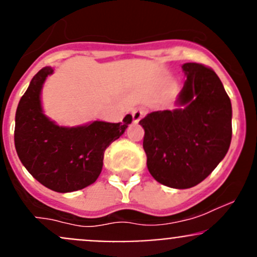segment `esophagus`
Listing matches in <instances>:
<instances>
[{"label": "esophagus", "instance_id": "obj_1", "mask_svg": "<svg viewBox=\"0 0 257 257\" xmlns=\"http://www.w3.org/2000/svg\"><path fill=\"white\" fill-rule=\"evenodd\" d=\"M145 114H147V109L145 108H137V109H134L133 113H132V115H133V123H139Z\"/></svg>", "mask_w": 257, "mask_h": 257}]
</instances>
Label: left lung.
Returning <instances> with one entry per match:
<instances>
[{
  "label": "left lung",
  "instance_id": "1",
  "mask_svg": "<svg viewBox=\"0 0 257 257\" xmlns=\"http://www.w3.org/2000/svg\"><path fill=\"white\" fill-rule=\"evenodd\" d=\"M186 79L178 109L144 116L143 148L148 170L163 185H198L224 159L231 143V102L214 71L200 63L183 64Z\"/></svg>",
  "mask_w": 257,
  "mask_h": 257
}]
</instances>
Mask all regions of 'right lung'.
I'll list each match as a JSON object with an SVG mask.
<instances>
[{
  "mask_svg": "<svg viewBox=\"0 0 257 257\" xmlns=\"http://www.w3.org/2000/svg\"><path fill=\"white\" fill-rule=\"evenodd\" d=\"M53 68L45 67L30 83L18 103L15 147L21 163L42 185L57 193L80 190L94 183L103 168L104 152L132 123L95 120L79 126H59L45 115L41 90Z\"/></svg>",
  "mask_w": 257,
  "mask_h": 257,
  "instance_id": "obj_1",
  "label": "right lung"
}]
</instances>
